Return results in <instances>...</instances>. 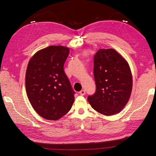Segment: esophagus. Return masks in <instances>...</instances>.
I'll use <instances>...</instances> for the list:
<instances>
[{
	"label": "esophagus",
	"mask_w": 156,
	"mask_h": 156,
	"mask_svg": "<svg viewBox=\"0 0 156 156\" xmlns=\"http://www.w3.org/2000/svg\"><path fill=\"white\" fill-rule=\"evenodd\" d=\"M85 93H86V91L84 90H81V91L79 92L80 95H81V96H84V94H85Z\"/></svg>",
	"instance_id": "1"
}]
</instances>
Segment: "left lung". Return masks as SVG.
<instances>
[{
  "mask_svg": "<svg viewBox=\"0 0 156 156\" xmlns=\"http://www.w3.org/2000/svg\"><path fill=\"white\" fill-rule=\"evenodd\" d=\"M96 90L87 100L98 112L111 116L120 112L128 101L133 79L127 61L113 49H99L94 58Z\"/></svg>",
  "mask_w": 156,
  "mask_h": 156,
  "instance_id": "8db88e82",
  "label": "left lung"
}]
</instances>
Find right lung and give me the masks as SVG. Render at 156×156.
<instances>
[{
	"label": "right lung",
	"instance_id": "1",
	"mask_svg": "<svg viewBox=\"0 0 156 156\" xmlns=\"http://www.w3.org/2000/svg\"><path fill=\"white\" fill-rule=\"evenodd\" d=\"M69 49L51 45L36 53L27 66V97L35 111L44 119L56 120L71 109L75 92L64 70Z\"/></svg>",
	"mask_w": 156,
	"mask_h": 156
}]
</instances>
